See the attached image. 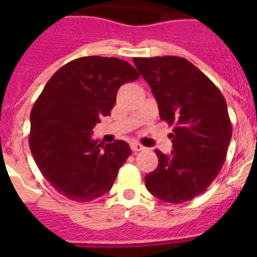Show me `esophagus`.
Segmentation results:
<instances>
[{
  "label": "esophagus",
  "instance_id": "1",
  "mask_svg": "<svg viewBox=\"0 0 257 257\" xmlns=\"http://www.w3.org/2000/svg\"><path fill=\"white\" fill-rule=\"evenodd\" d=\"M131 149H133L134 152H142L144 151L145 148L142 144H139V143H133V144H131Z\"/></svg>",
  "mask_w": 257,
  "mask_h": 257
}]
</instances>
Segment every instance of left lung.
Wrapping results in <instances>:
<instances>
[{"instance_id":"8db88e82","label":"left lung","mask_w":257,"mask_h":257,"mask_svg":"<svg viewBox=\"0 0 257 257\" xmlns=\"http://www.w3.org/2000/svg\"><path fill=\"white\" fill-rule=\"evenodd\" d=\"M151 86L161 119L174 126L172 152L156 151L158 166L145 176L157 198L183 203L205 192L225 162L231 139L226 101L213 82L180 56L134 58Z\"/></svg>"}]
</instances>
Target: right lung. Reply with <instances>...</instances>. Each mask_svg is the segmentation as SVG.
<instances>
[{
    "label": "right lung",
    "mask_w": 257,
    "mask_h": 257,
    "mask_svg": "<svg viewBox=\"0 0 257 257\" xmlns=\"http://www.w3.org/2000/svg\"><path fill=\"white\" fill-rule=\"evenodd\" d=\"M139 77L122 59L83 56L49 79L32 108L29 147L41 174L61 196L88 202L113 187L131 149L123 140H92V128L110 114L118 88Z\"/></svg>",
    "instance_id": "right-lung-1"
}]
</instances>
